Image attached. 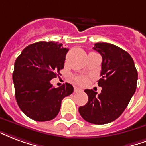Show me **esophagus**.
<instances>
[{"label": "esophagus", "mask_w": 146, "mask_h": 146, "mask_svg": "<svg viewBox=\"0 0 146 146\" xmlns=\"http://www.w3.org/2000/svg\"><path fill=\"white\" fill-rule=\"evenodd\" d=\"M74 91L75 92H80V91H82V89H80V88H78V87H74Z\"/></svg>", "instance_id": "obj_1"}]
</instances>
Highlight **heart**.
Segmentation results:
<instances>
[{
	"label": "heart",
	"mask_w": 146,
	"mask_h": 146,
	"mask_svg": "<svg viewBox=\"0 0 146 146\" xmlns=\"http://www.w3.org/2000/svg\"><path fill=\"white\" fill-rule=\"evenodd\" d=\"M74 80L76 83L83 85V84L86 83L87 78H86V76H84V75H77V76H75L74 78Z\"/></svg>",
	"instance_id": "1"
}]
</instances>
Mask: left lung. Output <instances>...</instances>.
Wrapping results in <instances>:
<instances>
[{
	"mask_svg": "<svg viewBox=\"0 0 146 146\" xmlns=\"http://www.w3.org/2000/svg\"><path fill=\"white\" fill-rule=\"evenodd\" d=\"M93 49L102 56L100 94L86 89L89 100L78 108L85 121L105 124L115 121L124 112L135 92L138 72L132 57L127 52L107 42L95 43Z\"/></svg>",
	"mask_w": 146,
	"mask_h": 146,
	"instance_id": "1",
	"label": "left lung"
}]
</instances>
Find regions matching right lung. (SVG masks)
<instances>
[{
  "label": "right lung",
  "instance_id": "1",
  "mask_svg": "<svg viewBox=\"0 0 146 146\" xmlns=\"http://www.w3.org/2000/svg\"><path fill=\"white\" fill-rule=\"evenodd\" d=\"M68 49L55 42H38L26 46L17 57L12 74L19 108L36 121L57 117L61 101L74 88L69 83L54 88L50 80L60 74Z\"/></svg>",
  "mask_w": 146,
  "mask_h": 146
}]
</instances>
